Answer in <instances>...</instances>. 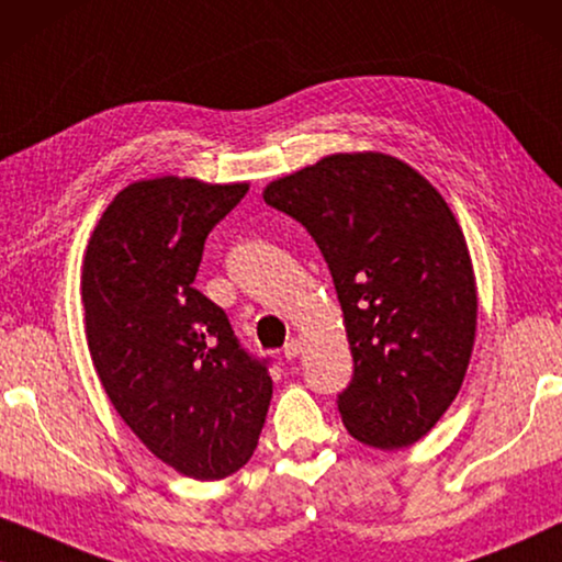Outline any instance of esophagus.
<instances>
[{"instance_id":"1","label":"esophagus","mask_w":562,"mask_h":562,"mask_svg":"<svg viewBox=\"0 0 562 562\" xmlns=\"http://www.w3.org/2000/svg\"><path fill=\"white\" fill-rule=\"evenodd\" d=\"M300 349H303V344H300V338H290V341L284 344V349H282L284 359H295L297 353H300Z\"/></svg>"}]
</instances>
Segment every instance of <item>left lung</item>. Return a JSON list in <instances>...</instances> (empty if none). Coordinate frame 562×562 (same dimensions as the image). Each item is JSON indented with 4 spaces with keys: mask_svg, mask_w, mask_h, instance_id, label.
I'll use <instances>...</instances> for the list:
<instances>
[{
    "mask_svg": "<svg viewBox=\"0 0 562 562\" xmlns=\"http://www.w3.org/2000/svg\"><path fill=\"white\" fill-rule=\"evenodd\" d=\"M262 195L307 228L334 278L353 357L338 394L346 430L382 450L428 436L476 338V278L453 211L384 153L328 155Z\"/></svg>",
    "mask_w": 562,
    "mask_h": 562,
    "instance_id": "left-lung-1",
    "label": "left lung"
}]
</instances>
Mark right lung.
<instances>
[{"label": "right lung", "mask_w": 562, "mask_h": 562, "mask_svg": "<svg viewBox=\"0 0 562 562\" xmlns=\"http://www.w3.org/2000/svg\"><path fill=\"white\" fill-rule=\"evenodd\" d=\"M247 183L153 178L109 203L86 247V341L116 413L183 476H232L255 453L272 400L216 303L193 288L205 236Z\"/></svg>", "instance_id": "add662e5"}]
</instances>
